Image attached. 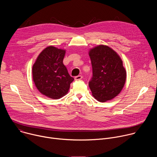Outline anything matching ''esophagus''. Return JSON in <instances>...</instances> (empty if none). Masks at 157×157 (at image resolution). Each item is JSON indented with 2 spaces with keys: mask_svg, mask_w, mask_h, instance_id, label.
I'll return each instance as SVG.
<instances>
[{
  "mask_svg": "<svg viewBox=\"0 0 157 157\" xmlns=\"http://www.w3.org/2000/svg\"><path fill=\"white\" fill-rule=\"evenodd\" d=\"M82 78V76H81V75H78V76H76L75 78V80H76V81H78V80H81Z\"/></svg>",
  "mask_w": 157,
  "mask_h": 157,
  "instance_id": "esophagus-1",
  "label": "esophagus"
}]
</instances>
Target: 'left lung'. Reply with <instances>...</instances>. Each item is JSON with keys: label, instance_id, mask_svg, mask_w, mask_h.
Wrapping results in <instances>:
<instances>
[{"label": "left lung", "instance_id": "1", "mask_svg": "<svg viewBox=\"0 0 157 157\" xmlns=\"http://www.w3.org/2000/svg\"><path fill=\"white\" fill-rule=\"evenodd\" d=\"M93 77L89 86L93 96L99 102L113 99L122 91L126 80V71L119 55L106 45L100 44L90 50Z\"/></svg>", "mask_w": 157, "mask_h": 157}]
</instances>
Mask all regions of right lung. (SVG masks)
Segmentation results:
<instances>
[{
  "mask_svg": "<svg viewBox=\"0 0 157 157\" xmlns=\"http://www.w3.org/2000/svg\"><path fill=\"white\" fill-rule=\"evenodd\" d=\"M66 51L50 46L38 55L33 65V80L38 90L51 99H58L68 93L74 81L63 61Z\"/></svg>",
  "mask_w": 157,
  "mask_h": 157,
  "instance_id": "obj_1",
  "label": "right lung"
}]
</instances>
